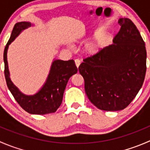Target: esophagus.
<instances>
[{
    "instance_id": "obj_1",
    "label": "esophagus",
    "mask_w": 150,
    "mask_h": 150,
    "mask_svg": "<svg viewBox=\"0 0 150 150\" xmlns=\"http://www.w3.org/2000/svg\"><path fill=\"white\" fill-rule=\"evenodd\" d=\"M75 65H76L77 67L78 68V67H79L80 64H81V61H80L78 59H76L75 60Z\"/></svg>"
}]
</instances>
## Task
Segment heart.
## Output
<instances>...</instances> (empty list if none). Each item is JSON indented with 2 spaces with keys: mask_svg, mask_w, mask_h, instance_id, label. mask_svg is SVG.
I'll return each mask as SVG.
<instances>
[{
  "mask_svg": "<svg viewBox=\"0 0 150 150\" xmlns=\"http://www.w3.org/2000/svg\"><path fill=\"white\" fill-rule=\"evenodd\" d=\"M104 45V41L102 39L99 38L91 43H88L86 46V50L88 54H95L103 47Z\"/></svg>",
  "mask_w": 150,
  "mask_h": 150,
  "instance_id": "obj_1",
  "label": "heart"
}]
</instances>
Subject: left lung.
<instances>
[{"instance_id": "left-lung-1", "label": "left lung", "mask_w": 150, "mask_h": 150, "mask_svg": "<svg viewBox=\"0 0 150 150\" xmlns=\"http://www.w3.org/2000/svg\"><path fill=\"white\" fill-rule=\"evenodd\" d=\"M118 24L113 44L85 58L78 67L88 99L105 111L128 107L142 88L146 70V47L139 31L128 18Z\"/></svg>"}]
</instances>
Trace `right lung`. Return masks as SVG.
Listing matches in <instances>:
<instances>
[{"mask_svg":"<svg viewBox=\"0 0 150 150\" xmlns=\"http://www.w3.org/2000/svg\"><path fill=\"white\" fill-rule=\"evenodd\" d=\"M31 26L26 22H18L13 27L11 35L5 47L4 53V75L8 89L15 100L23 110L30 114L45 115L55 112L62 102L63 95L69 78L77 73L78 68L74 60L56 59L51 64L50 72L42 88L32 96L22 93L11 82L7 62V51L10 43L22 30Z\"/></svg>","mask_w":150,"mask_h":150,"instance_id":"1","label":"right lung"}]
</instances>
